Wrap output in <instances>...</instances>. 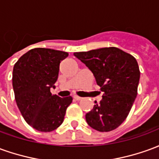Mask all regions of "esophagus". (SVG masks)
<instances>
[{
	"label": "esophagus",
	"instance_id": "obj_1",
	"mask_svg": "<svg viewBox=\"0 0 159 159\" xmlns=\"http://www.w3.org/2000/svg\"><path fill=\"white\" fill-rule=\"evenodd\" d=\"M74 99H75L76 100H81L83 98L80 96H77V95H74Z\"/></svg>",
	"mask_w": 159,
	"mask_h": 159
}]
</instances>
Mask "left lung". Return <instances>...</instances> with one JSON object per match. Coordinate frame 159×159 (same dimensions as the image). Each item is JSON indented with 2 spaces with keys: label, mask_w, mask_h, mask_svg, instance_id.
Wrapping results in <instances>:
<instances>
[{
  "label": "left lung",
  "mask_w": 159,
  "mask_h": 159,
  "mask_svg": "<svg viewBox=\"0 0 159 159\" xmlns=\"http://www.w3.org/2000/svg\"><path fill=\"white\" fill-rule=\"evenodd\" d=\"M92 71L103 92L102 100L86 114L91 128L100 132L117 129L129 113L137 95L140 70L134 57L111 47L74 52Z\"/></svg>",
  "instance_id": "8db88e82"
}]
</instances>
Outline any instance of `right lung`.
Returning <instances> with one entry per match:
<instances>
[{
    "instance_id": "obj_1",
    "label": "right lung",
    "mask_w": 159,
    "mask_h": 159,
    "mask_svg": "<svg viewBox=\"0 0 159 159\" xmlns=\"http://www.w3.org/2000/svg\"><path fill=\"white\" fill-rule=\"evenodd\" d=\"M68 52L50 48H33L21 56L13 66L12 87L15 100L30 126L51 132L62 124L72 97L52 95L59 64Z\"/></svg>"
}]
</instances>
